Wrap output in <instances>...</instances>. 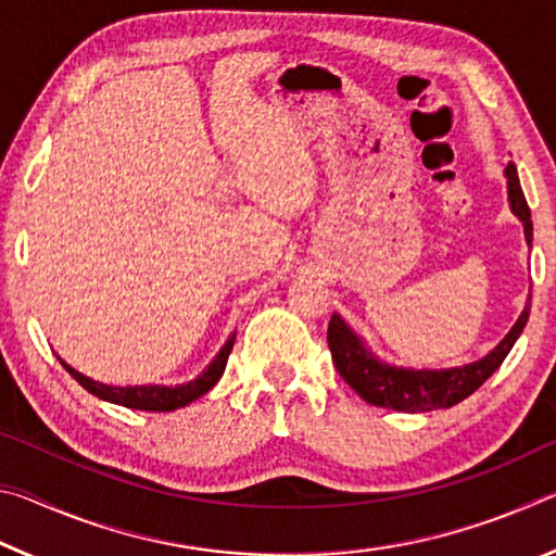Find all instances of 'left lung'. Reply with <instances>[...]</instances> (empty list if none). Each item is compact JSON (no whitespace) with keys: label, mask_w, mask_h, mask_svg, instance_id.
<instances>
[{"label":"left lung","mask_w":556,"mask_h":556,"mask_svg":"<svg viewBox=\"0 0 556 556\" xmlns=\"http://www.w3.org/2000/svg\"><path fill=\"white\" fill-rule=\"evenodd\" d=\"M505 174L513 213L525 223V238L527 244L532 248L530 205L525 201L520 178H517V168L513 162L507 164ZM527 318H530V304L525 306V312L510 328V333H507L483 361L454 370H404L382 365L365 351L361 341H357V336L341 321V316L336 314L331 316V324H328V348H331L336 370L341 372V378L351 384L365 402L375 404V407L412 414L446 409L454 407L460 400H466L468 394H473L497 368H501L507 353H510V348L515 345L517 338H520Z\"/></svg>","instance_id":"8db88e82"}]
</instances>
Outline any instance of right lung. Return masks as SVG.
<instances>
[{
    "mask_svg": "<svg viewBox=\"0 0 556 556\" xmlns=\"http://www.w3.org/2000/svg\"><path fill=\"white\" fill-rule=\"evenodd\" d=\"M232 343L235 338H230L228 343L223 345V351L215 355V361L208 365V370L203 375H199L193 382H186V384H178V388H110V384H102L86 378V375L75 372L73 368L65 365V370H68L75 380H78L83 388H86L90 394H96L100 400H108V402H115L122 404V407H129V409H144V412H172L178 407H186V404H191L193 400H199L201 394L208 392L215 382L220 380V375L225 370V363H228V355L232 351Z\"/></svg>",
    "mask_w": 556,
    "mask_h": 556,
    "instance_id": "right-lung-1",
    "label": "right lung"
}]
</instances>
